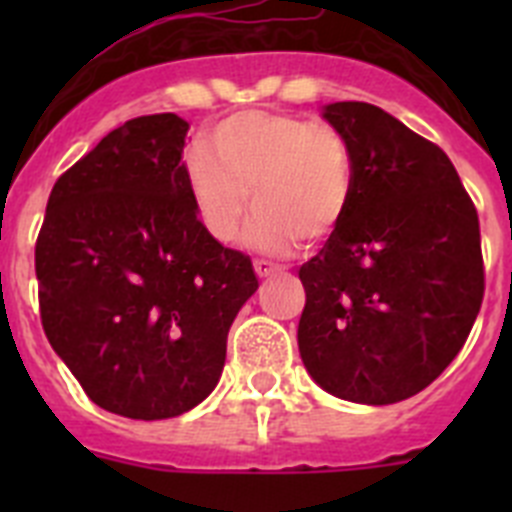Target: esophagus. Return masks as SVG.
I'll return each instance as SVG.
<instances>
[{
    "label": "esophagus",
    "mask_w": 512,
    "mask_h": 512,
    "mask_svg": "<svg viewBox=\"0 0 512 512\" xmlns=\"http://www.w3.org/2000/svg\"><path fill=\"white\" fill-rule=\"evenodd\" d=\"M253 269H256L259 279H269V277H274V274H277L279 266H274V264H271V261L256 259V261H253Z\"/></svg>",
    "instance_id": "esophagus-1"
}]
</instances>
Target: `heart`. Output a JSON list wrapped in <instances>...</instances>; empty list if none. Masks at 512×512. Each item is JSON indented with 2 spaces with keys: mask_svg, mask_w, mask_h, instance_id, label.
I'll return each instance as SVG.
<instances>
[{
  "mask_svg": "<svg viewBox=\"0 0 512 512\" xmlns=\"http://www.w3.org/2000/svg\"><path fill=\"white\" fill-rule=\"evenodd\" d=\"M184 182L202 228L217 243H233L248 212L246 243L282 256L297 238H328L354 197V158L330 122L246 110L207 133L205 146L184 158Z\"/></svg>",
  "mask_w": 512,
  "mask_h": 512,
  "instance_id": "1",
  "label": "heart"
}]
</instances>
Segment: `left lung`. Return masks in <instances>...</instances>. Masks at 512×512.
I'll use <instances>...</instances> for the list:
<instances>
[{"mask_svg":"<svg viewBox=\"0 0 512 512\" xmlns=\"http://www.w3.org/2000/svg\"><path fill=\"white\" fill-rule=\"evenodd\" d=\"M323 117L354 158V197L300 266L302 364L330 395L392 405L454 361L485 295L479 220L449 156L390 112L333 102Z\"/></svg>","mask_w":512,"mask_h":512,"instance_id":"8db88e82","label":"left lung"}]
</instances>
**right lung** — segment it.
Wrapping results in <instances>:
<instances>
[{"mask_svg": "<svg viewBox=\"0 0 512 512\" xmlns=\"http://www.w3.org/2000/svg\"><path fill=\"white\" fill-rule=\"evenodd\" d=\"M187 130L164 112L104 135L56 182L35 246L45 336L89 400L122 418L200 405L259 289L246 253L212 241L197 217Z\"/></svg>", "mask_w": 512, "mask_h": 512, "instance_id": "1", "label": "right lung"}]
</instances>
